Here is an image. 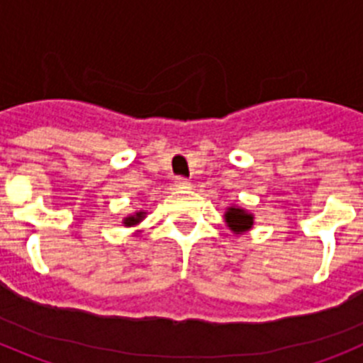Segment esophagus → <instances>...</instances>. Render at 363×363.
Wrapping results in <instances>:
<instances>
[{
  "label": "esophagus",
  "mask_w": 363,
  "mask_h": 363,
  "mask_svg": "<svg viewBox=\"0 0 363 363\" xmlns=\"http://www.w3.org/2000/svg\"><path fill=\"white\" fill-rule=\"evenodd\" d=\"M174 187L176 189H189L191 187V182H189L187 178H184V176H178V178L174 179Z\"/></svg>",
  "instance_id": "obj_1"
}]
</instances>
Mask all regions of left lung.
<instances>
[{"label": "left lung", "instance_id": "1", "mask_svg": "<svg viewBox=\"0 0 363 363\" xmlns=\"http://www.w3.org/2000/svg\"><path fill=\"white\" fill-rule=\"evenodd\" d=\"M225 220L229 223L230 229L236 234L243 233V230L251 229L252 227V216L247 214L243 209H229L225 213Z\"/></svg>", "mask_w": 363, "mask_h": 363}]
</instances>
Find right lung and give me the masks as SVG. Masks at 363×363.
<instances>
[{"label": "right lung", "instance_id": "obj_1", "mask_svg": "<svg viewBox=\"0 0 363 363\" xmlns=\"http://www.w3.org/2000/svg\"><path fill=\"white\" fill-rule=\"evenodd\" d=\"M143 218V213H136L134 216H129V218H125V225L129 227V225H134V223H138V221L142 220Z\"/></svg>", "mask_w": 363, "mask_h": 363}]
</instances>
